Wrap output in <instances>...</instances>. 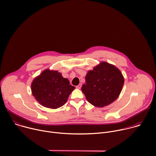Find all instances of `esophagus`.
I'll use <instances>...</instances> for the list:
<instances>
[{"instance_id":"34e87169","label":"esophagus","mask_w":156,"mask_h":156,"mask_svg":"<svg viewBox=\"0 0 156 156\" xmlns=\"http://www.w3.org/2000/svg\"><path fill=\"white\" fill-rule=\"evenodd\" d=\"M81 86H82V84L80 83V84H79L78 86H76V87L77 89H80V88L81 87Z\"/></svg>"}]
</instances>
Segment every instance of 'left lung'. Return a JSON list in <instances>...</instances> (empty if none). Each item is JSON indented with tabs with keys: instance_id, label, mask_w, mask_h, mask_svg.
Listing matches in <instances>:
<instances>
[{
	"instance_id": "1",
	"label": "left lung",
	"mask_w": 156,
	"mask_h": 156,
	"mask_svg": "<svg viewBox=\"0 0 156 156\" xmlns=\"http://www.w3.org/2000/svg\"><path fill=\"white\" fill-rule=\"evenodd\" d=\"M81 90L87 101L102 107L115 101L120 94L124 83L121 72L115 66L101 62L86 76Z\"/></svg>"
}]
</instances>
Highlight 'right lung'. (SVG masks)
<instances>
[{
  "label": "right lung",
  "instance_id": "obj_1",
  "mask_svg": "<svg viewBox=\"0 0 156 156\" xmlns=\"http://www.w3.org/2000/svg\"><path fill=\"white\" fill-rule=\"evenodd\" d=\"M75 87L70 84L57 71L44 70L31 84V91L35 99L43 106L57 108L63 105Z\"/></svg>",
  "mask_w": 156,
  "mask_h": 156
}]
</instances>
